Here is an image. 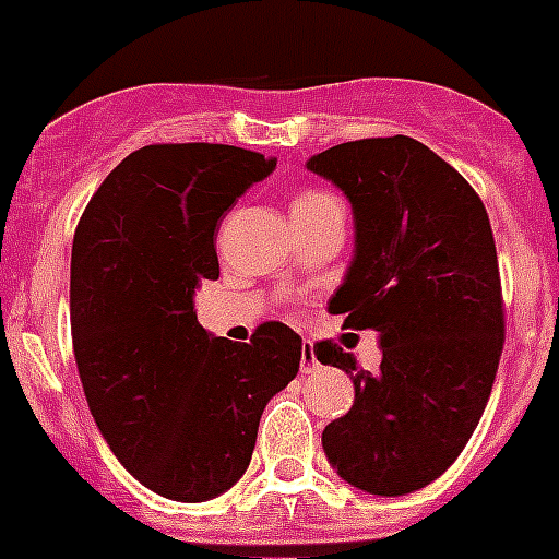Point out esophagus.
Segmentation results:
<instances>
[{"label":"esophagus","instance_id":"1","mask_svg":"<svg viewBox=\"0 0 559 559\" xmlns=\"http://www.w3.org/2000/svg\"><path fill=\"white\" fill-rule=\"evenodd\" d=\"M301 373H313L316 368H319V357H316V349L313 343L305 341V346H301Z\"/></svg>","mask_w":559,"mask_h":559}]
</instances>
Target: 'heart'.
Returning <instances> with one entry per match:
<instances>
[{
    "mask_svg": "<svg viewBox=\"0 0 559 559\" xmlns=\"http://www.w3.org/2000/svg\"><path fill=\"white\" fill-rule=\"evenodd\" d=\"M326 204H335V197H330L326 191H319V188H305L290 202V213L301 216V213H313V210L326 207Z\"/></svg>",
    "mask_w": 559,
    "mask_h": 559,
    "instance_id": "heart-1",
    "label": "heart"
}]
</instances>
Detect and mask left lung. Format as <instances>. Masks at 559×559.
<instances>
[{
    "label": "left lung",
    "mask_w": 559,
    "mask_h": 559,
    "mask_svg": "<svg viewBox=\"0 0 559 559\" xmlns=\"http://www.w3.org/2000/svg\"><path fill=\"white\" fill-rule=\"evenodd\" d=\"M307 168L355 210V260L330 310L382 341L377 373L337 343L313 346L319 362L355 382V404L326 424L321 443L355 488L413 493L460 457L504 349L488 210L457 168L407 135L337 143Z\"/></svg>",
    "instance_id": "left-lung-1"
}]
</instances>
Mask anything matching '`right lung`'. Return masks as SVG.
Instances as JSON below:
<instances>
[{
  "instance_id": "1",
  "label": "right lung",
  "mask_w": 559,
  "mask_h": 559,
  "mask_svg": "<svg viewBox=\"0 0 559 559\" xmlns=\"http://www.w3.org/2000/svg\"><path fill=\"white\" fill-rule=\"evenodd\" d=\"M276 160L227 143H152L105 177L71 246V343L91 416L141 485L204 501L243 477L260 416L299 371L301 337L199 326L222 216Z\"/></svg>"
}]
</instances>
